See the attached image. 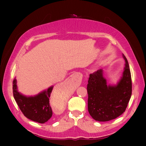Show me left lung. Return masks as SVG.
I'll list each match as a JSON object with an SVG mask.
<instances>
[{
  "instance_id": "obj_1",
  "label": "left lung",
  "mask_w": 146,
  "mask_h": 146,
  "mask_svg": "<svg viewBox=\"0 0 146 146\" xmlns=\"http://www.w3.org/2000/svg\"><path fill=\"white\" fill-rule=\"evenodd\" d=\"M122 78L116 86L107 85L102 70L90 74L87 91L88 111L93 119L110 121L125 111L132 93V82L127 58Z\"/></svg>"
}]
</instances>
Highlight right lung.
<instances>
[{"label":"right lung","mask_w":146,"mask_h":146,"mask_svg":"<svg viewBox=\"0 0 146 146\" xmlns=\"http://www.w3.org/2000/svg\"><path fill=\"white\" fill-rule=\"evenodd\" d=\"M53 88V86H51L34 97H26L17 90V80L15 78L13 82V97L20 110L26 118L35 122L44 123L50 119L53 114L49 105Z\"/></svg>","instance_id":"obj_1"}]
</instances>
